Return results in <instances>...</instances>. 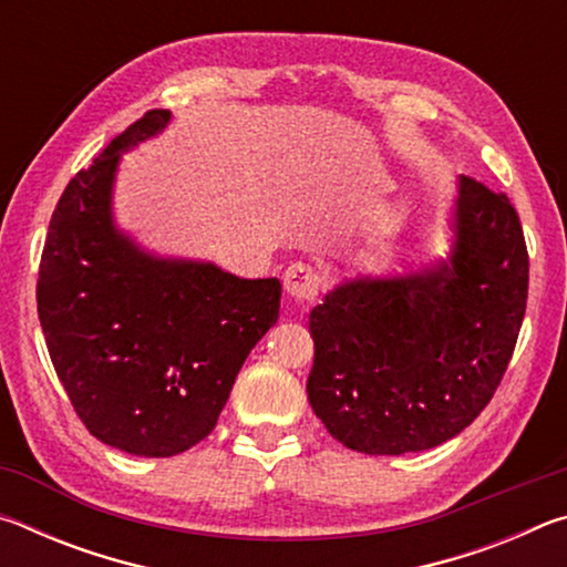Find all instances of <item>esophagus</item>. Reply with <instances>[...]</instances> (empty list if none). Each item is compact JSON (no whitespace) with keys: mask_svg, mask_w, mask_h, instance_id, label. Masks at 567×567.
<instances>
[{"mask_svg":"<svg viewBox=\"0 0 567 567\" xmlns=\"http://www.w3.org/2000/svg\"><path fill=\"white\" fill-rule=\"evenodd\" d=\"M282 280H285V290L290 292L295 300H302V302L315 300L322 290V275L307 262H292L285 270Z\"/></svg>","mask_w":567,"mask_h":567,"instance_id":"1","label":"esophagus"}]
</instances>
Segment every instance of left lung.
<instances>
[{"label":"left lung","mask_w":567,"mask_h":567,"mask_svg":"<svg viewBox=\"0 0 567 567\" xmlns=\"http://www.w3.org/2000/svg\"><path fill=\"white\" fill-rule=\"evenodd\" d=\"M447 260L354 277L310 312L307 400L364 455L430 450L473 422L513 358L527 302V247L503 192L460 175Z\"/></svg>","instance_id":"obj_1"}]
</instances>
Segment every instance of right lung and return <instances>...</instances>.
Segmentation results:
<instances>
[{"label":"right lung","mask_w":567,"mask_h":567,"mask_svg":"<svg viewBox=\"0 0 567 567\" xmlns=\"http://www.w3.org/2000/svg\"><path fill=\"white\" fill-rule=\"evenodd\" d=\"M169 120V110L147 112L76 172L37 280L47 350L74 412L104 445L140 457L179 455L213 433L282 295L277 277L152 255L114 223L122 155Z\"/></svg>","instance_id":"obj_1"}]
</instances>
